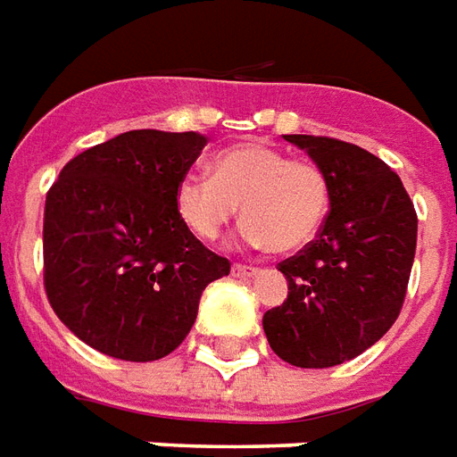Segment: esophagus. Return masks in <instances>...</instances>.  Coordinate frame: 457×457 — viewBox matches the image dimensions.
<instances>
[{
	"label": "esophagus",
	"mask_w": 457,
	"mask_h": 457,
	"mask_svg": "<svg viewBox=\"0 0 457 457\" xmlns=\"http://www.w3.org/2000/svg\"><path fill=\"white\" fill-rule=\"evenodd\" d=\"M261 270L251 268V265H241V262H233L231 265V275L233 278H253V275H258Z\"/></svg>",
	"instance_id": "1"
}]
</instances>
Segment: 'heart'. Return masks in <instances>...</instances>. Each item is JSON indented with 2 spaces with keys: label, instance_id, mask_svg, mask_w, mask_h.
Masks as SVG:
<instances>
[{
  "label": "heart",
  "instance_id": "obj_1",
  "mask_svg": "<svg viewBox=\"0 0 457 457\" xmlns=\"http://www.w3.org/2000/svg\"><path fill=\"white\" fill-rule=\"evenodd\" d=\"M212 170L214 178L187 172L175 187L179 219L199 238H219L238 206L245 219L241 238L253 248L272 245L292 253L321 231L331 206V182L314 162L251 141L216 153Z\"/></svg>",
  "mask_w": 457,
  "mask_h": 457
}]
</instances>
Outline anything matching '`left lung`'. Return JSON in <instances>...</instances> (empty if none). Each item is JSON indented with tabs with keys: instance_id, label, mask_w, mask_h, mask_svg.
Returning <instances> with one entry per match:
<instances>
[{
	"instance_id": "left-lung-1",
	"label": "left lung",
	"mask_w": 457,
	"mask_h": 457,
	"mask_svg": "<svg viewBox=\"0 0 457 457\" xmlns=\"http://www.w3.org/2000/svg\"><path fill=\"white\" fill-rule=\"evenodd\" d=\"M324 170L331 212L314 241L279 262L287 299L262 316L272 351L297 368H334L397 321L416 253V212L397 172L353 143L285 136Z\"/></svg>"
}]
</instances>
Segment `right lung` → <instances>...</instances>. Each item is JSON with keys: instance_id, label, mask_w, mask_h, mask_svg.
I'll return each instance as SVG.
<instances>
[{"instance_id": "add662e5", "label": "right lung", "mask_w": 457, "mask_h": 457, "mask_svg": "<svg viewBox=\"0 0 457 457\" xmlns=\"http://www.w3.org/2000/svg\"><path fill=\"white\" fill-rule=\"evenodd\" d=\"M206 145L195 131H126L70 160L46 196L43 285L79 341L119 361L165 358L231 262L179 219L175 187Z\"/></svg>"}]
</instances>
